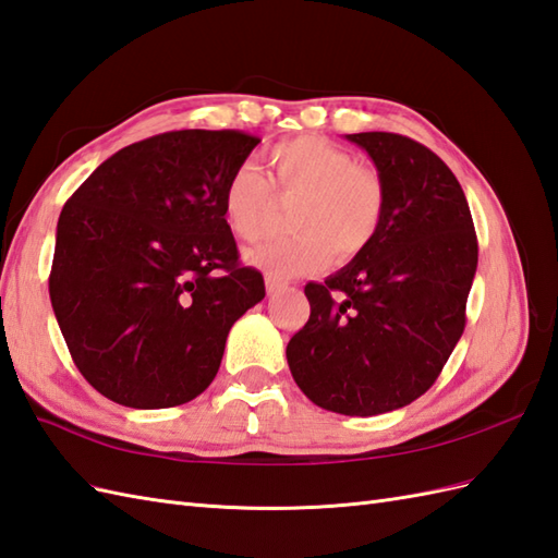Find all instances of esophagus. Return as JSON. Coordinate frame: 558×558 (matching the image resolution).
I'll return each instance as SVG.
<instances>
[{
    "label": "esophagus",
    "instance_id": "obj_1",
    "mask_svg": "<svg viewBox=\"0 0 558 558\" xmlns=\"http://www.w3.org/2000/svg\"><path fill=\"white\" fill-rule=\"evenodd\" d=\"M266 290H268V294H270V296H276V294H280V292L288 290V282L278 280L276 276H266Z\"/></svg>",
    "mask_w": 558,
    "mask_h": 558
}]
</instances>
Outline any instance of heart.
<instances>
[{
    "instance_id": "obj_1",
    "label": "heart",
    "mask_w": 558,
    "mask_h": 558,
    "mask_svg": "<svg viewBox=\"0 0 558 558\" xmlns=\"http://www.w3.org/2000/svg\"><path fill=\"white\" fill-rule=\"evenodd\" d=\"M276 192L296 199L290 211L292 235L268 242L250 262L270 276L294 278L364 252L378 235L385 214V183L371 166L323 137H294L266 151ZM274 192L252 163L232 171L223 187L228 228L244 242L266 235Z\"/></svg>"
}]
</instances>
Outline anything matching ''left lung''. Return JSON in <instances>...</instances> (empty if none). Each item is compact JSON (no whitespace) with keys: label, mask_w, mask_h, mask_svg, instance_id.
Returning <instances> with one entry per match:
<instances>
[{"label":"left lung","mask_w":558,"mask_h":558,"mask_svg":"<svg viewBox=\"0 0 558 558\" xmlns=\"http://www.w3.org/2000/svg\"><path fill=\"white\" fill-rule=\"evenodd\" d=\"M344 137L383 178V223L338 274L306 284L311 316L288 364L316 407L378 416L430 390L454 352L477 240L459 180L437 154L395 133Z\"/></svg>","instance_id":"obj_1"}]
</instances>
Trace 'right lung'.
Listing matches in <instances>:
<instances>
[{"mask_svg": "<svg viewBox=\"0 0 558 558\" xmlns=\"http://www.w3.org/2000/svg\"><path fill=\"white\" fill-rule=\"evenodd\" d=\"M258 137L173 131L123 147L73 192L57 223L49 300L99 395L168 409L216 378L228 332L266 296L238 264L223 216L228 175Z\"/></svg>", "mask_w": 558, "mask_h": 558, "instance_id": "1", "label": "right lung"}]
</instances>
